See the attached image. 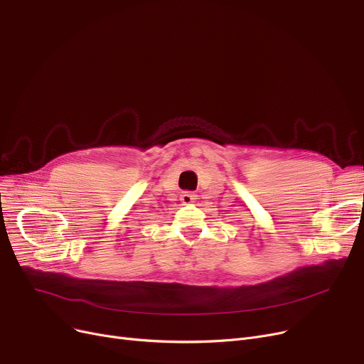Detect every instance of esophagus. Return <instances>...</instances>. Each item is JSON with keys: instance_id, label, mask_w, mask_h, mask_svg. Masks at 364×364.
Wrapping results in <instances>:
<instances>
[{"instance_id": "obj_1", "label": "esophagus", "mask_w": 364, "mask_h": 364, "mask_svg": "<svg viewBox=\"0 0 364 364\" xmlns=\"http://www.w3.org/2000/svg\"><path fill=\"white\" fill-rule=\"evenodd\" d=\"M180 200L183 202V205H188L196 200V195L192 193V192H183L181 196H180Z\"/></svg>"}]
</instances>
